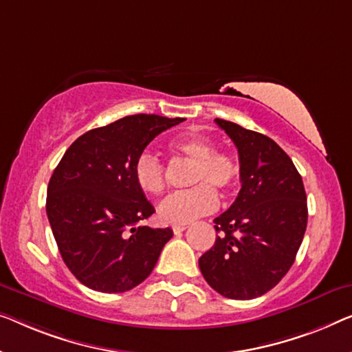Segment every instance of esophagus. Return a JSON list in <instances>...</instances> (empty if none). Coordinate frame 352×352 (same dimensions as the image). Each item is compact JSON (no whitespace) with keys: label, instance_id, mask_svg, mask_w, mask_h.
<instances>
[{"label":"esophagus","instance_id":"obj_1","mask_svg":"<svg viewBox=\"0 0 352 352\" xmlns=\"http://www.w3.org/2000/svg\"><path fill=\"white\" fill-rule=\"evenodd\" d=\"M186 228V226H173V232H175V235H179V233L184 232Z\"/></svg>","mask_w":352,"mask_h":352}]
</instances>
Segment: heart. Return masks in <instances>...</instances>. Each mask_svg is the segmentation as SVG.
<instances>
[{
    "mask_svg": "<svg viewBox=\"0 0 352 352\" xmlns=\"http://www.w3.org/2000/svg\"><path fill=\"white\" fill-rule=\"evenodd\" d=\"M171 151L192 164L188 186L195 187L166 197L159 206V219L170 226H182L216 210L217 197L214 192L230 195L238 184L239 166L230 154L214 151L212 142L203 136L171 142ZM133 176L147 195H160L166 188L165 166L147 152L135 160Z\"/></svg>",
    "mask_w": 352,
    "mask_h": 352,
    "instance_id": "b5f03b06",
    "label": "heart"
}]
</instances>
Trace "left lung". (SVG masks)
<instances>
[{"label": "left lung", "mask_w": 352, "mask_h": 352, "mask_svg": "<svg viewBox=\"0 0 352 352\" xmlns=\"http://www.w3.org/2000/svg\"><path fill=\"white\" fill-rule=\"evenodd\" d=\"M216 124L238 149L241 190L214 219L219 236L198 265L216 292L251 300L292 267L307 230V193L290 157L272 138L223 119Z\"/></svg>", "instance_id": "left-lung-1"}]
</instances>
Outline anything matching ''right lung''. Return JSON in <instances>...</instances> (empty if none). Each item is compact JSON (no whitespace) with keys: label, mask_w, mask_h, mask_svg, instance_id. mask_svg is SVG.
Segmentation results:
<instances>
[{"label":"right lung","mask_w":352,"mask_h":352,"mask_svg":"<svg viewBox=\"0 0 352 352\" xmlns=\"http://www.w3.org/2000/svg\"><path fill=\"white\" fill-rule=\"evenodd\" d=\"M184 119L126 116L68 147L49 181V223L69 272L89 289L119 294L154 270L171 228L136 227L155 212L133 176L146 146Z\"/></svg>","instance_id":"obj_1"}]
</instances>
